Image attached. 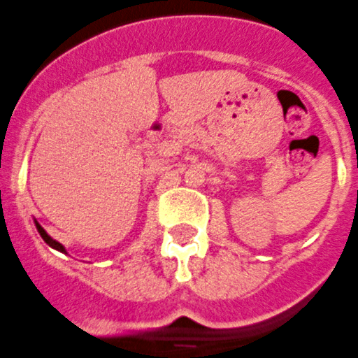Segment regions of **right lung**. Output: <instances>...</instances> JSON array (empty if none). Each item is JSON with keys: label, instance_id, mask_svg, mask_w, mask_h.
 I'll use <instances>...</instances> for the list:
<instances>
[{"label": "right lung", "instance_id": "right-lung-1", "mask_svg": "<svg viewBox=\"0 0 358 358\" xmlns=\"http://www.w3.org/2000/svg\"><path fill=\"white\" fill-rule=\"evenodd\" d=\"M35 227H37V231H38V234H41V237H43L44 243H46L48 246H51V248H53V250H57V251H62V253H66V248H64L62 244L59 243V241H55L53 237H50V235H48V231L44 230V228L37 223V219H35Z\"/></svg>", "mask_w": 358, "mask_h": 358}]
</instances>
